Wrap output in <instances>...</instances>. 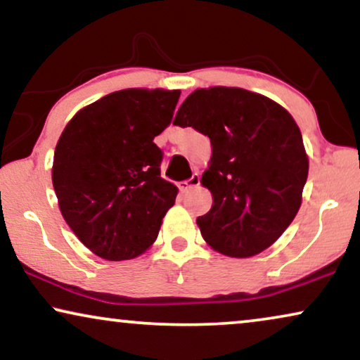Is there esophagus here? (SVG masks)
I'll return each mask as SVG.
<instances>
[{"instance_id":"34e87169","label":"esophagus","mask_w":360,"mask_h":360,"mask_svg":"<svg viewBox=\"0 0 360 360\" xmlns=\"http://www.w3.org/2000/svg\"><path fill=\"white\" fill-rule=\"evenodd\" d=\"M198 185H200V175H198V174H195L193 176H191V179L185 180V181H180V184H179V188H180L181 193H188L190 190L196 188V186H198Z\"/></svg>"}]
</instances>
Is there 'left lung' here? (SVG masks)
<instances>
[{
	"mask_svg": "<svg viewBox=\"0 0 360 360\" xmlns=\"http://www.w3.org/2000/svg\"><path fill=\"white\" fill-rule=\"evenodd\" d=\"M174 124L208 136L213 147L201 184L213 206L196 223L211 248L252 257L288 228L308 179L303 137L292 115L267 96L243 88L195 90Z\"/></svg>",
	"mask_w": 360,
	"mask_h": 360,
	"instance_id": "8db88e82",
	"label": "left lung"
}]
</instances>
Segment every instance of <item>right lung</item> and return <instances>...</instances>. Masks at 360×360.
I'll return each mask as SVG.
<instances>
[{
    "label": "right lung",
    "instance_id": "right-lung-1",
    "mask_svg": "<svg viewBox=\"0 0 360 360\" xmlns=\"http://www.w3.org/2000/svg\"><path fill=\"white\" fill-rule=\"evenodd\" d=\"M179 90L110 93L72 117L57 142L52 184L63 219L91 252L127 260L150 248L179 188L160 176L154 144Z\"/></svg>",
    "mask_w": 360,
    "mask_h": 360
}]
</instances>
